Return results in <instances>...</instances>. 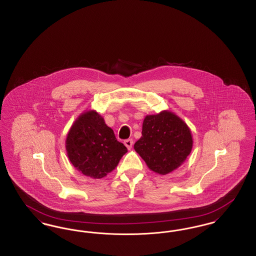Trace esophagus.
I'll use <instances>...</instances> for the list:
<instances>
[{
	"instance_id": "obj_1",
	"label": "esophagus",
	"mask_w": 256,
	"mask_h": 256,
	"mask_svg": "<svg viewBox=\"0 0 256 256\" xmlns=\"http://www.w3.org/2000/svg\"><path fill=\"white\" fill-rule=\"evenodd\" d=\"M124 146H126L128 150H132V145H134V141H132V139H126V140H124Z\"/></svg>"
}]
</instances>
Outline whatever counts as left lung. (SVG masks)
Masks as SVG:
<instances>
[{
  "label": "left lung",
  "mask_w": 256,
  "mask_h": 256,
  "mask_svg": "<svg viewBox=\"0 0 256 256\" xmlns=\"http://www.w3.org/2000/svg\"><path fill=\"white\" fill-rule=\"evenodd\" d=\"M192 148L190 128L170 110L146 115L142 136L134 144L135 152L146 162L148 168L161 176L180 167Z\"/></svg>",
  "instance_id": "left-lung-1"
}]
</instances>
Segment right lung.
<instances>
[{"label":"right lung","instance_id":"add662e5","mask_svg":"<svg viewBox=\"0 0 256 256\" xmlns=\"http://www.w3.org/2000/svg\"><path fill=\"white\" fill-rule=\"evenodd\" d=\"M65 148L74 167L94 180L114 170L128 152L104 117L94 110L84 111L76 119L66 136Z\"/></svg>","mask_w":256,"mask_h":256}]
</instances>
